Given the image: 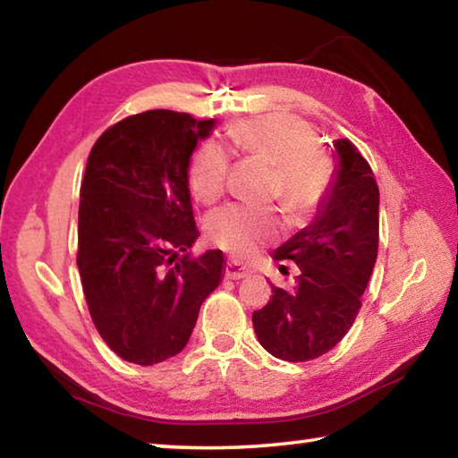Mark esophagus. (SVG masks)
I'll list each match as a JSON object with an SVG mask.
<instances>
[{
  "label": "esophagus",
  "mask_w": 458,
  "mask_h": 458,
  "mask_svg": "<svg viewBox=\"0 0 458 458\" xmlns=\"http://www.w3.org/2000/svg\"><path fill=\"white\" fill-rule=\"evenodd\" d=\"M250 275V268H246L244 265H240L236 260H228L226 262V278H232V281H240Z\"/></svg>",
  "instance_id": "obj_1"
}]
</instances>
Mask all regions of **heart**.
Wrapping results in <instances>:
<instances>
[{"label":"heart","instance_id":"b5f03b06","mask_svg":"<svg viewBox=\"0 0 458 458\" xmlns=\"http://www.w3.org/2000/svg\"><path fill=\"white\" fill-rule=\"evenodd\" d=\"M226 147L234 153L250 155L273 165V193L294 216H303L319 206L333 180L331 161L315 149V131L289 114H265L232 127ZM228 155L218 143H204L190 165V190L196 201L214 204L226 190ZM206 230L224 250L248 259L275 234L273 208L228 204L212 212Z\"/></svg>","mask_w":458,"mask_h":458}]
</instances>
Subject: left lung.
Masks as SVG:
<instances>
[{
	"label": "left lung",
	"instance_id": "8db88e82",
	"mask_svg": "<svg viewBox=\"0 0 458 458\" xmlns=\"http://www.w3.org/2000/svg\"><path fill=\"white\" fill-rule=\"evenodd\" d=\"M333 147V180L313 222L273 254L299 267L297 283L289 291L270 284L273 297L252 313L260 345L284 361L315 360L344 339L376 267L379 191L374 172L352 141L335 139Z\"/></svg>",
	"mask_w": 458,
	"mask_h": 458
}]
</instances>
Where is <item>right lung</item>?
<instances>
[{
  "label": "right lung",
  "mask_w": 458,
  "mask_h": 458,
  "mask_svg": "<svg viewBox=\"0 0 458 458\" xmlns=\"http://www.w3.org/2000/svg\"><path fill=\"white\" fill-rule=\"evenodd\" d=\"M214 127V119L145 111L106 129L89 155L76 265L92 323L125 361L153 366L180 353L222 283V250L185 254L199 234L190 159Z\"/></svg>",
  "instance_id": "obj_1"
}]
</instances>
